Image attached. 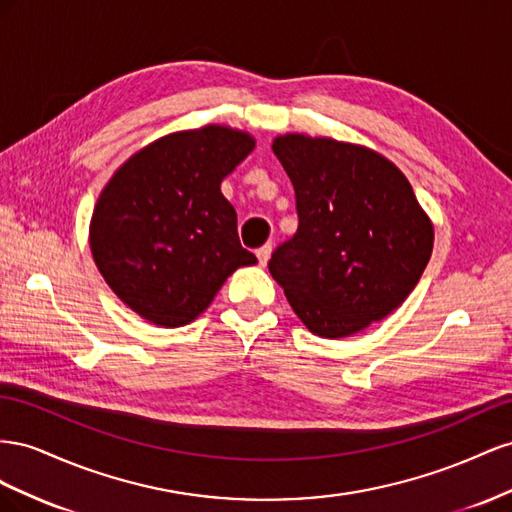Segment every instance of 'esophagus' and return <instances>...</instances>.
I'll return each mask as SVG.
<instances>
[{
  "mask_svg": "<svg viewBox=\"0 0 512 512\" xmlns=\"http://www.w3.org/2000/svg\"><path fill=\"white\" fill-rule=\"evenodd\" d=\"M270 253H272V244H264L261 248H257L255 255H257V259H259V266H266V264H268Z\"/></svg>",
  "mask_w": 512,
  "mask_h": 512,
  "instance_id": "obj_1",
  "label": "esophagus"
}]
</instances>
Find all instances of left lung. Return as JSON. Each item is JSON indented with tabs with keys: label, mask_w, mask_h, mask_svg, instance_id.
<instances>
[{
	"label": "left lung",
	"mask_w": 512,
	"mask_h": 512,
	"mask_svg": "<svg viewBox=\"0 0 512 512\" xmlns=\"http://www.w3.org/2000/svg\"><path fill=\"white\" fill-rule=\"evenodd\" d=\"M272 152L296 191L298 231L268 268L317 337L343 339L412 294L433 251V223L386 156L358 143L279 135Z\"/></svg>",
	"instance_id": "left-lung-1"
}]
</instances>
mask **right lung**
<instances>
[{
    "label": "right lung",
    "mask_w": 512,
    "mask_h": 512,
    "mask_svg": "<svg viewBox=\"0 0 512 512\" xmlns=\"http://www.w3.org/2000/svg\"><path fill=\"white\" fill-rule=\"evenodd\" d=\"M253 148L251 135L223 124L178 130L135 152L102 188L92 257L113 294L150 324H191L229 274L257 264L221 193Z\"/></svg>",
    "instance_id": "1"
}]
</instances>
